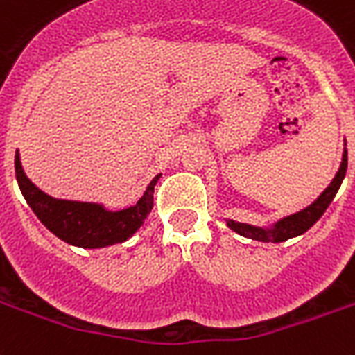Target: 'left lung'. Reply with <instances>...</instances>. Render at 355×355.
Instances as JSON below:
<instances>
[{
	"label": "left lung",
	"mask_w": 355,
	"mask_h": 355,
	"mask_svg": "<svg viewBox=\"0 0 355 355\" xmlns=\"http://www.w3.org/2000/svg\"><path fill=\"white\" fill-rule=\"evenodd\" d=\"M346 167H348V154L345 150V156H343V164H340V169L333 178V182L324 190V193L311 205L306 207L304 211L297 212V214H291V216L280 220L272 230H261V227H254V225L241 224V222H233L230 220L227 225L231 230L237 231L239 235H244V237L254 239V241H263V243H282V241H288L291 237H297L301 233H304L306 230H311L312 225L316 224L318 220L322 218V214L325 212V209L329 207V203L335 198V193L338 191L340 184H343V178L346 175Z\"/></svg>",
	"instance_id": "8db88e82"
}]
</instances>
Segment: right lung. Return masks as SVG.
Returning a JSON list of instances; mask_svg holds the SVG:
<instances>
[{
	"instance_id": "1",
	"label": "right lung",
	"mask_w": 355,
	"mask_h": 355,
	"mask_svg": "<svg viewBox=\"0 0 355 355\" xmlns=\"http://www.w3.org/2000/svg\"><path fill=\"white\" fill-rule=\"evenodd\" d=\"M15 173L22 196L31 207V211L35 212V216L56 237L83 248H101V246L124 243L125 239H130L150 214L154 186L159 178L156 177L152 180L135 207L109 212L101 205L64 201L46 196L37 186L31 184L30 178L24 175L18 152L15 156Z\"/></svg>"
}]
</instances>
